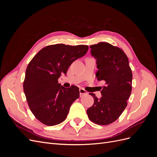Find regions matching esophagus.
Returning <instances> with one entry per match:
<instances>
[{"label":"esophagus","mask_w":157,"mask_h":157,"mask_svg":"<svg viewBox=\"0 0 157 157\" xmlns=\"http://www.w3.org/2000/svg\"><path fill=\"white\" fill-rule=\"evenodd\" d=\"M79 92H80V96H82L83 95L85 94H88V92L86 91V90H84L83 88H80L79 89Z\"/></svg>","instance_id":"34e87169"}]
</instances>
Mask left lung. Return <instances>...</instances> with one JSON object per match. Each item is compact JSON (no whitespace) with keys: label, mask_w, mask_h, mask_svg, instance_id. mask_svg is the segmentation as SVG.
<instances>
[{"label":"left lung","mask_w":157,"mask_h":157,"mask_svg":"<svg viewBox=\"0 0 157 157\" xmlns=\"http://www.w3.org/2000/svg\"><path fill=\"white\" fill-rule=\"evenodd\" d=\"M90 47L91 56L96 59L97 79L105 82V86L100 98L90 93L94 103L87 109V115L96 124L107 125L117 120L127 106L132 92V71L128 57L118 47L107 42Z\"/></svg>","instance_id":"8db88e82"}]
</instances>
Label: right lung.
I'll return each mask as SVG.
<instances>
[{
    "instance_id": "right-lung-1",
    "label": "right lung",
    "mask_w": 157,
    "mask_h": 157,
    "mask_svg": "<svg viewBox=\"0 0 157 157\" xmlns=\"http://www.w3.org/2000/svg\"><path fill=\"white\" fill-rule=\"evenodd\" d=\"M86 45L58 44L40 50L28 65L23 82L28 105L36 119L47 126L65 121L72 103L79 98V88H64L58 83L73 61L86 54Z\"/></svg>"
}]
</instances>
